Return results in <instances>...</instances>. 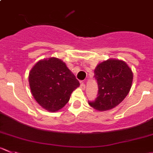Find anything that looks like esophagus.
<instances>
[{
    "mask_svg": "<svg viewBox=\"0 0 153 153\" xmlns=\"http://www.w3.org/2000/svg\"><path fill=\"white\" fill-rule=\"evenodd\" d=\"M80 87H81V88L82 89V90H85L86 88V86H85V84L83 82L81 83V85H80Z\"/></svg>",
    "mask_w": 153,
    "mask_h": 153,
    "instance_id": "obj_1",
    "label": "esophagus"
}]
</instances>
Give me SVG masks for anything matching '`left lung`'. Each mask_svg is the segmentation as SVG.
Listing matches in <instances>:
<instances>
[{
    "instance_id": "obj_1",
    "label": "left lung",
    "mask_w": 153,
    "mask_h": 153,
    "mask_svg": "<svg viewBox=\"0 0 153 153\" xmlns=\"http://www.w3.org/2000/svg\"><path fill=\"white\" fill-rule=\"evenodd\" d=\"M97 80L98 97L89 105L99 111H105L117 106L130 91L133 72L126 62L108 59L99 63L94 70Z\"/></svg>"
}]
</instances>
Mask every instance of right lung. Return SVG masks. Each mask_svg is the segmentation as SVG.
I'll return each mask as SVG.
<instances>
[{
	"label": "right lung",
	"mask_w": 153,
	"mask_h": 153,
	"mask_svg": "<svg viewBox=\"0 0 153 153\" xmlns=\"http://www.w3.org/2000/svg\"><path fill=\"white\" fill-rule=\"evenodd\" d=\"M28 80L37 103L51 112L63 108L80 85L66 63L57 57L39 60L31 69Z\"/></svg>",
	"instance_id": "add662e5"
}]
</instances>
